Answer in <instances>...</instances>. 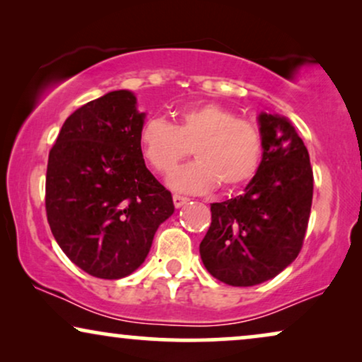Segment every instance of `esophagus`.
I'll return each instance as SVG.
<instances>
[{"label": "esophagus", "mask_w": 362, "mask_h": 362, "mask_svg": "<svg viewBox=\"0 0 362 362\" xmlns=\"http://www.w3.org/2000/svg\"><path fill=\"white\" fill-rule=\"evenodd\" d=\"M189 199L187 197H182V195H173V205H175V209H180V206H184Z\"/></svg>", "instance_id": "obj_1"}]
</instances>
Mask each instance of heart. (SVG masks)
<instances>
[{"label":"heart","mask_w":362,"mask_h":362,"mask_svg":"<svg viewBox=\"0 0 362 362\" xmlns=\"http://www.w3.org/2000/svg\"><path fill=\"white\" fill-rule=\"evenodd\" d=\"M194 147L197 160L168 177V187L205 194L218 184L237 189L252 180L263 156L258 127L215 103L178 110L175 122L148 117L139 131V148L156 172L168 173Z\"/></svg>","instance_id":"1"}]
</instances>
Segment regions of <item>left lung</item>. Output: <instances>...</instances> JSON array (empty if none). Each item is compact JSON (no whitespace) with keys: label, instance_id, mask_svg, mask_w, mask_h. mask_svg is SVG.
I'll return each instance as SVG.
<instances>
[{"label":"left lung","instance_id":"8db88e82","mask_svg":"<svg viewBox=\"0 0 362 362\" xmlns=\"http://www.w3.org/2000/svg\"><path fill=\"white\" fill-rule=\"evenodd\" d=\"M263 156L258 172L235 199L211 204L200 243L206 272L231 286H255L295 262L313 202V168L290 119L258 114Z\"/></svg>","mask_w":362,"mask_h":362}]
</instances>
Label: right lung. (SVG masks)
I'll return each instance as SVG.
<instances>
[{
  "instance_id": "right-lung-1",
  "label": "right lung",
  "mask_w": 362,
  "mask_h": 362,
  "mask_svg": "<svg viewBox=\"0 0 362 362\" xmlns=\"http://www.w3.org/2000/svg\"><path fill=\"white\" fill-rule=\"evenodd\" d=\"M144 122L132 90H110L66 119L49 152L47 221L66 257L90 276L136 272L175 210L139 148Z\"/></svg>"
}]
</instances>
